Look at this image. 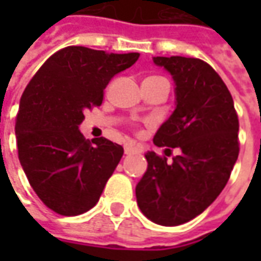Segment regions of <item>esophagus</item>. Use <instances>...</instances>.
<instances>
[{
    "mask_svg": "<svg viewBox=\"0 0 261 261\" xmlns=\"http://www.w3.org/2000/svg\"><path fill=\"white\" fill-rule=\"evenodd\" d=\"M134 152H136V146L134 144H126L125 154H134Z\"/></svg>",
    "mask_w": 261,
    "mask_h": 261,
    "instance_id": "esophagus-1",
    "label": "esophagus"
}]
</instances>
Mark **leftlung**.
I'll list each match as a JSON object with an SVG mask.
<instances>
[{
  "instance_id": "left-lung-1",
  "label": "left lung",
  "mask_w": 261,
  "mask_h": 261,
  "mask_svg": "<svg viewBox=\"0 0 261 261\" xmlns=\"http://www.w3.org/2000/svg\"><path fill=\"white\" fill-rule=\"evenodd\" d=\"M152 61L175 87L174 112L156 130L154 144L178 148L180 154L170 163L146 152L136 202L152 222L175 226L200 215L224 190L240 151L238 117L224 81L206 62L185 56Z\"/></svg>"
}]
</instances>
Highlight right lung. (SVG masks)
I'll list each match as a JSON object with an SVG mask.
<instances>
[{"label": "right lung", "instance_id": "obj_1", "mask_svg": "<svg viewBox=\"0 0 261 261\" xmlns=\"http://www.w3.org/2000/svg\"><path fill=\"white\" fill-rule=\"evenodd\" d=\"M139 54H107L68 46L46 61L20 100L15 122L18 160L36 195L49 209L81 215L98 202L123 148L80 132L84 112L101 105L110 80Z\"/></svg>", "mask_w": 261, "mask_h": 261}]
</instances>
